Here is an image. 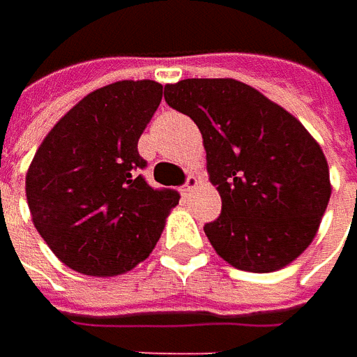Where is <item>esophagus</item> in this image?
Listing matches in <instances>:
<instances>
[{
    "instance_id": "34e87169",
    "label": "esophagus",
    "mask_w": 357,
    "mask_h": 357,
    "mask_svg": "<svg viewBox=\"0 0 357 357\" xmlns=\"http://www.w3.org/2000/svg\"><path fill=\"white\" fill-rule=\"evenodd\" d=\"M199 185H200L199 176H195V174H188V176H186L185 186H183V195H185V197H188V195H190V192H192V190H195V188H197Z\"/></svg>"
}]
</instances>
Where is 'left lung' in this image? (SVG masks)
<instances>
[{
  "label": "left lung",
  "instance_id": "8db88e82",
  "mask_svg": "<svg viewBox=\"0 0 357 357\" xmlns=\"http://www.w3.org/2000/svg\"><path fill=\"white\" fill-rule=\"evenodd\" d=\"M165 101L202 135L206 171L222 199L204 225L216 254L246 272H274L312 244L332 195L328 160L284 107L236 79H185Z\"/></svg>",
  "mask_w": 357,
  "mask_h": 357
}]
</instances>
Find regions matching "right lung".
I'll use <instances>...</instances> for the list:
<instances>
[{
    "label": "right lung",
    "instance_id": "add662e5",
    "mask_svg": "<svg viewBox=\"0 0 357 357\" xmlns=\"http://www.w3.org/2000/svg\"><path fill=\"white\" fill-rule=\"evenodd\" d=\"M162 99L157 81H117L83 97L39 144L25 176L37 232L65 266L119 276L153 252L178 192L139 174L137 143Z\"/></svg>",
    "mask_w": 357,
    "mask_h": 357
}]
</instances>
